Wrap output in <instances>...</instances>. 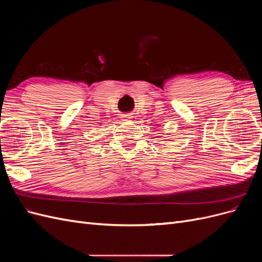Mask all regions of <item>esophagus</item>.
<instances>
[{"instance_id":"obj_1","label":"esophagus","mask_w":262,"mask_h":262,"mask_svg":"<svg viewBox=\"0 0 262 262\" xmlns=\"http://www.w3.org/2000/svg\"><path fill=\"white\" fill-rule=\"evenodd\" d=\"M122 120L125 122H130L133 120V117L131 116V114H126V115L122 116Z\"/></svg>"}]
</instances>
